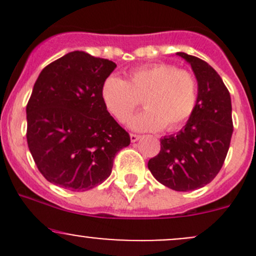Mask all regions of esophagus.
I'll use <instances>...</instances> for the list:
<instances>
[{
  "instance_id": "esophagus-1",
  "label": "esophagus",
  "mask_w": 256,
  "mask_h": 256,
  "mask_svg": "<svg viewBox=\"0 0 256 256\" xmlns=\"http://www.w3.org/2000/svg\"><path fill=\"white\" fill-rule=\"evenodd\" d=\"M141 136L140 135H136V134H131L130 138H131V142H136V141L140 140Z\"/></svg>"
}]
</instances>
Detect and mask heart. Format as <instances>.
Instances as JSON below:
<instances>
[{"label": "heart", "mask_w": 256, "mask_h": 256, "mask_svg": "<svg viewBox=\"0 0 256 256\" xmlns=\"http://www.w3.org/2000/svg\"><path fill=\"white\" fill-rule=\"evenodd\" d=\"M102 99L110 115L126 122L142 99L144 112L128 125L135 131H174L190 118L198 99V82L190 72L172 64L140 66L128 80L112 76L104 82Z\"/></svg>", "instance_id": "obj_1"}]
</instances>
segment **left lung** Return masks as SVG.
I'll return each instance as SVG.
<instances>
[{"mask_svg": "<svg viewBox=\"0 0 256 256\" xmlns=\"http://www.w3.org/2000/svg\"><path fill=\"white\" fill-rule=\"evenodd\" d=\"M198 82L196 109L176 135L161 138V150L147 164L160 183L178 192L204 187L220 171L232 134V100L219 74L207 62L178 52Z\"/></svg>", "mask_w": 256, "mask_h": 256, "instance_id": "1", "label": "left lung"}]
</instances>
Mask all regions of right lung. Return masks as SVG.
I'll list each match as a JSON object with an SVG mask.
<instances>
[{
  "mask_svg": "<svg viewBox=\"0 0 256 256\" xmlns=\"http://www.w3.org/2000/svg\"><path fill=\"white\" fill-rule=\"evenodd\" d=\"M116 68L109 59L70 52L48 64L28 100L27 142L40 174L69 190H92L110 176L130 135L110 115L102 88Z\"/></svg>",
  "mask_w": 256,
  "mask_h": 256,
  "instance_id": "obj_1",
  "label": "right lung"
}]
</instances>
